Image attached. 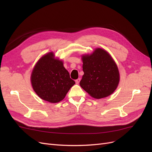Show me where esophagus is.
Returning <instances> with one entry per match:
<instances>
[{
  "instance_id": "obj_1",
  "label": "esophagus",
  "mask_w": 152,
  "mask_h": 152,
  "mask_svg": "<svg viewBox=\"0 0 152 152\" xmlns=\"http://www.w3.org/2000/svg\"><path fill=\"white\" fill-rule=\"evenodd\" d=\"M80 78H79V79H78L75 80L76 84H79V82H80Z\"/></svg>"
}]
</instances>
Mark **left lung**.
<instances>
[{
  "label": "left lung",
  "mask_w": 152,
  "mask_h": 152,
  "mask_svg": "<svg viewBox=\"0 0 152 152\" xmlns=\"http://www.w3.org/2000/svg\"><path fill=\"white\" fill-rule=\"evenodd\" d=\"M84 73L80 86L92 97L101 99L112 94L119 82L115 62L104 49L98 48L91 55L82 56Z\"/></svg>",
  "instance_id": "obj_1"
}]
</instances>
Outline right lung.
Returning a JSON list of instances; mask_svg holds the SVG:
<instances>
[{
  "label": "right lung",
  "mask_w": 152,
  "mask_h": 152,
  "mask_svg": "<svg viewBox=\"0 0 152 152\" xmlns=\"http://www.w3.org/2000/svg\"><path fill=\"white\" fill-rule=\"evenodd\" d=\"M53 53H49L37 63L31 75L33 89L39 97L50 103H58L65 98L75 84L63 61L54 59Z\"/></svg>",
  "instance_id": "1"
}]
</instances>
